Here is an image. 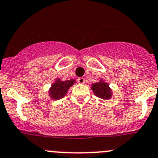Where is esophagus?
Wrapping results in <instances>:
<instances>
[{"instance_id": "obj_1", "label": "esophagus", "mask_w": 158, "mask_h": 158, "mask_svg": "<svg viewBox=\"0 0 158 158\" xmlns=\"http://www.w3.org/2000/svg\"><path fill=\"white\" fill-rule=\"evenodd\" d=\"M77 82H78V83H79V84H84L85 83V79L82 77L79 78V79H77Z\"/></svg>"}]
</instances>
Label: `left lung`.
I'll return each instance as SVG.
<instances>
[{
  "mask_svg": "<svg viewBox=\"0 0 158 158\" xmlns=\"http://www.w3.org/2000/svg\"><path fill=\"white\" fill-rule=\"evenodd\" d=\"M91 89L96 96L102 99H110L113 96V91L105 79H99L98 82L91 85Z\"/></svg>",
  "mask_w": 158,
  "mask_h": 158,
  "instance_id": "obj_1",
  "label": "left lung"
}]
</instances>
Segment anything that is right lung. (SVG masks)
I'll list each match as a JSON object with an SVG mask.
<instances>
[{"label":"right lung","mask_w":158,"mask_h":158,"mask_svg":"<svg viewBox=\"0 0 158 158\" xmlns=\"http://www.w3.org/2000/svg\"><path fill=\"white\" fill-rule=\"evenodd\" d=\"M76 82V79H71L69 80H62L61 78L57 77L48 89V96L53 100L62 99L67 94L70 87L73 86Z\"/></svg>","instance_id":"right-lung-1"}]
</instances>
